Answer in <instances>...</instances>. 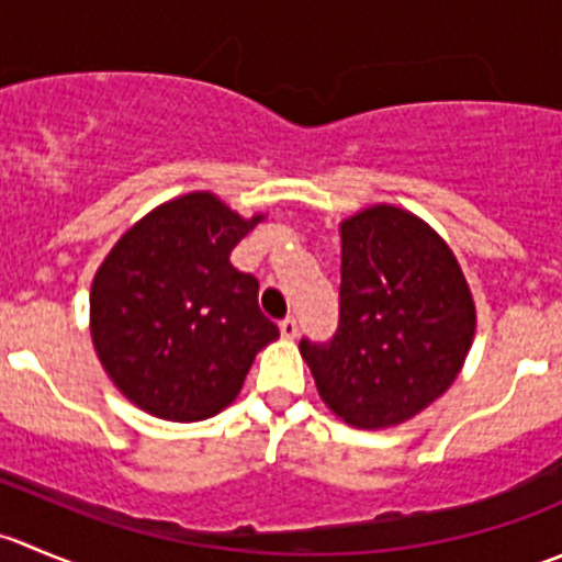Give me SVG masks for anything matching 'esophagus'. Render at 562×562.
I'll return each instance as SVG.
<instances>
[{"instance_id":"34e87169","label":"esophagus","mask_w":562,"mask_h":562,"mask_svg":"<svg viewBox=\"0 0 562 562\" xmlns=\"http://www.w3.org/2000/svg\"><path fill=\"white\" fill-rule=\"evenodd\" d=\"M280 334L282 339H296L299 337L296 317H285V321H280Z\"/></svg>"}]
</instances>
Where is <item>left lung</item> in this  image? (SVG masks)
<instances>
[{
    "mask_svg": "<svg viewBox=\"0 0 562 562\" xmlns=\"http://www.w3.org/2000/svg\"><path fill=\"white\" fill-rule=\"evenodd\" d=\"M339 239V328L299 350L334 416L396 427L457 381L475 337L473 293L443 236L407 209H361Z\"/></svg>",
    "mask_w": 562,
    "mask_h": 562,
    "instance_id": "1",
    "label": "left lung"
}]
</instances>
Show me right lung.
I'll use <instances>...</instances> for the list:
<instances>
[{
    "label": "right lung",
    "instance_id": "add662e5",
    "mask_svg": "<svg viewBox=\"0 0 562 562\" xmlns=\"http://www.w3.org/2000/svg\"><path fill=\"white\" fill-rule=\"evenodd\" d=\"M260 220L214 192H187L124 231L100 263L92 345L113 386L149 416H217L239 396L258 350L280 337L258 307V280L231 263Z\"/></svg>",
    "mask_w": 562,
    "mask_h": 562
}]
</instances>
